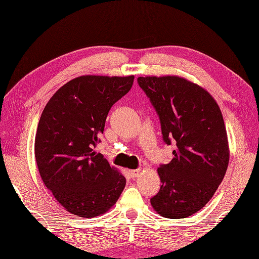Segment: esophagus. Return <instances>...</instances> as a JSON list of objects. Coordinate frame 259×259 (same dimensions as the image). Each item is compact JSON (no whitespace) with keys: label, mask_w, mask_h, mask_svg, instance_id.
Segmentation results:
<instances>
[{"label":"esophagus","mask_w":259,"mask_h":259,"mask_svg":"<svg viewBox=\"0 0 259 259\" xmlns=\"http://www.w3.org/2000/svg\"><path fill=\"white\" fill-rule=\"evenodd\" d=\"M140 172H141V169H134V170H130V171H129L130 176H131V177H133V178L139 177Z\"/></svg>","instance_id":"34e87169"}]
</instances>
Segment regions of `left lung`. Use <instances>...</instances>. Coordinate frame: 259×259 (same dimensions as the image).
Here are the masks:
<instances>
[{"mask_svg":"<svg viewBox=\"0 0 259 259\" xmlns=\"http://www.w3.org/2000/svg\"><path fill=\"white\" fill-rule=\"evenodd\" d=\"M138 83L159 115L163 141L177 146L172 160L157 169L161 186L151 206L164 218L189 217L211 199L227 171L221 108L206 89L183 76H139Z\"/></svg>","mask_w":259,"mask_h":259,"instance_id":"8db88e82","label":"left lung"}]
</instances>
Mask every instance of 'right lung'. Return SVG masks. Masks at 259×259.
Listing matches in <instances>:
<instances>
[{"label": "right lung", "instance_id": "add662e5", "mask_svg": "<svg viewBox=\"0 0 259 259\" xmlns=\"http://www.w3.org/2000/svg\"><path fill=\"white\" fill-rule=\"evenodd\" d=\"M134 79L81 75L60 88L43 109L34 142L38 172L56 200L75 216L107 212L124 189V176L93 148L110 109Z\"/></svg>", "mask_w": 259, "mask_h": 259}]
</instances>
